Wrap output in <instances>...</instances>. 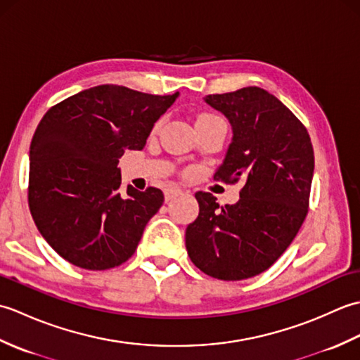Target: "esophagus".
Instances as JSON below:
<instances>
[{
  "label": "esophagus",
  "mask_w": 360,
  "mask_h": 360,
  "mask_svg": "<svg viewBox=\"0 0 360 360\" xmlns=\"http://www.w3.org/2000/svg\"><path fill=\"white\" fill-rule=\"evenodd\" d=\"M182 193H184V192H182L181 188H176V187L167 188V190H165V201H172V200H174V198L181 196Z\"/></svg>",
  "instance_id": "obj_1"
}]
</instances>
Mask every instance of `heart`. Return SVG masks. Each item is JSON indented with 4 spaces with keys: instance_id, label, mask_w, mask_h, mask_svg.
<instances>
[{
    "instance_id": "obj_1",
    "label": "heart",
    "mask_w": 360,
    "mask_h": 360,
    "mask_svg": "<svg viewBox=\"0 0 360 360\" xmlns=\"http://www.w3.org/2000/svg\"><path fill=\"white\" fill-rule=\"evenodd\" d=\"M205 119H218L217 116H213V114H201L198 120H205Z\"/></svg>"
}]
</instances>
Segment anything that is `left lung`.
Listing matches in <instances>:
<instances>
[{
	"mask_svg": "<svg viewBox=\"0 0 360 360\" xmlns=\"http://www.w3.org/2000/svg\"><path fill=\"white\" fill-rule=\"evenodd\" d=\"M224 114L232 139L215 178L244 186L219 207L198 192L200 215L186 229L187 254L213 278L255 277L277 262L308 213L314 151L307 128L277 97L258 86L205 96Z\"/></svg>",
	"mask_w": 360,
	"mask_h": 360,
	"instance_id": "left-lung-1",
	"label": "left lung"
}]
</instances>
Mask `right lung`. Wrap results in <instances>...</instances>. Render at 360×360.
Returning a JSON list of instances; mask_svg holds the SVG:
<instances>
[{
	"label": "right lung",
	"mask_w": 360,
	"mask_h": 360,
	"mask_svg": "<svg viewBox=\"0 0 360 360\" xmlns=\"http://www.w3.org/2000/svg\"><path fill=\"white\" fill-rule=\"evenodd\" d=\"M179 93L101 85L44 114L29 150V209L49 246L74 266L116 267L134 254L164 202L159 188L120 190L119 159L142 150Z\"/></svg>",
	"instance_id": "1"
}]
</instances>
